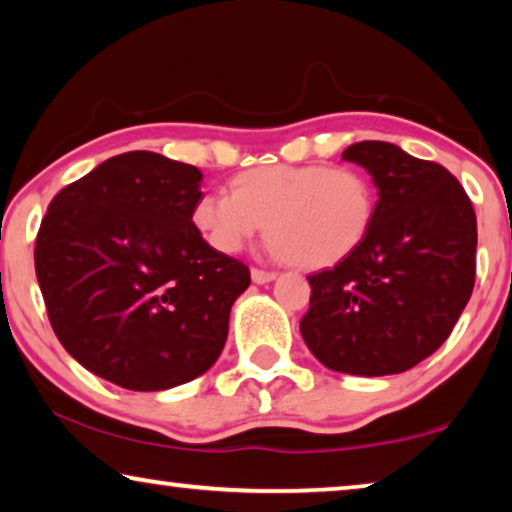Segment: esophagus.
<instances>
[{"label":"esophagus","instance_id":"esophagus-1","mask_svg":"<svg viewBox=\"0 0 512 512\" xmlns=\"http://www.w3.org/2000/svg\"><path fill=\"white\" fill-rule=\"evenodd\" d=\"M250 276H253V282H257V285H266V282L276 280V273L262 271V269H253V271H250Z\"/></svg>","mask_w":512,"mask_h":512}]
</instances>
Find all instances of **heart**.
I'll return each instance as SVG.
<instances>
[{"mask_svg":"<svg viewBox=\"0 0 512 512\" xmlns=\"http://www.w3.org/2000/svg\"><path fill=\"white\" fill-rule=\"evenodd\" d=\"M375 211V183L356 167L262 165L236 174L232 195H202L190 220L220 255L241 253L266 223L278 257L326 269L361 246Z\"/></svg>","mask_w":512,"mask_h":512,"instance_id":"b5f03b06","label":"heart"}]
</instances>
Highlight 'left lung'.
<instances>
[{
    "label": "left lung",
    "instance_id": "left-lung-1",
    "mask_svg": "<svg viewBox=\"0 0 512 512\" xmlns=\"http://www.w3.org/2000/svg\"><path fill=\"white\" fill-rule=\"evenodd\" d=\"M342 158L370 172L377 211L368 236L310 276L301 335L345 375H398L444 345L476 282V213L444 165L365 140Z\"/></svg>",
    "mask_w": 512,
    "mask_h": 512
}]
</instances>
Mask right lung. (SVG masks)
<instances>
[{
	"label": "right lung",
	"mask_w": 512,
	"mask_h": 512,
	"mask_svg": "<svg viewBox=\"0 0 512 512\" xmlns=\"http://www.w3.org/2000/svg\"><path fill=\"white\" fill-rule=\"evenodd\" d=\"M202 172L154 151L108 158L52 197L34 266L52 331L89 372L165 391L207 372L248 266L190 220Z\"/></svg>",
	"instance_id": "obj_1"
}]
</instances>
